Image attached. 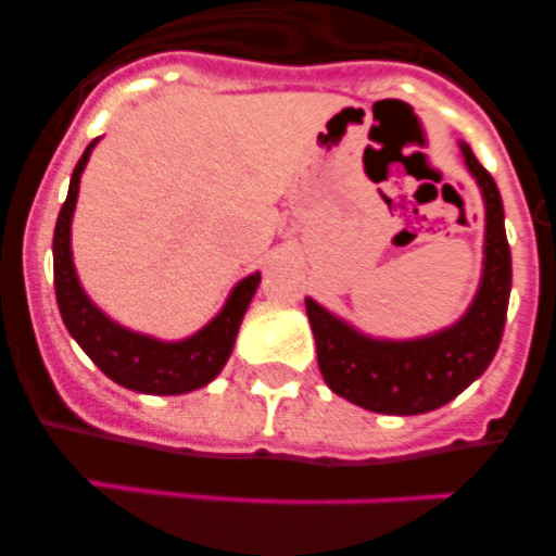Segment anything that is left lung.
<instances>
[{
    "instance_id": "1",
    "label": "left lung",
    "mask_w": 556,
    "mask_h": 556,
    "mask_svg": "<svg viewBox=\"0 0 556 556\" xmlns=\"http://www.w3.org/2000/svg\"><path fill=\"white\" fill-rule=\"evenodd\" d=\"M459 152L484 200V258L473 301L459 320L426 337L384 339L358 331L306 298V314L317 342V365L339 397L381 415H424L454 401L488 370L507 320L513 258L504 205L490 172L473 150Z\"/></svg>"
}]
</instances>
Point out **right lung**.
Segmentation results:
<instances>
[{"label":"right lung","mask_w":556,"mask_h":556,"mask_svg":"<svg viewBox=\"0 0 556 556\" xmlns=\"http://www.w3.org/2000/svg\"><path fill=\"white\" fill-rule=\"evenodd\" d=\"M97 141L100 139L86 147L83 159L72 172L66 203L58 214L55 236H52L55 294L63 323L77 345L88 353V358L119 387L144 392V395H184V392L200 390L219 376V370L233 353L236 333H239L244 312L258 289L262 273L248 275L236 283L225 306L200 331L186 339L166 342V339L132 331V328L111 320L86 294L80 278H77L75 255H72V217H75L77 194H80V175Z\"/></svg>","instance_id":"right-lung-1"}]
</instances>
